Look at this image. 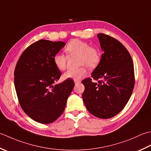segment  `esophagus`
<instances>
[{"mask_svg":"<svg viewBox=\"0 0 151 151\" xmlns=\"http://www.w3.org/2000/svg\"><path fill=\"white\" fill-rule=\"evenodd\" d=\"M81 81H75V85H77V84L81 83Z\"/></svg>","mask_w":151,"mask_h":151,"instance_id":"esophagus-1","label":"esophagus"}]
</instances>
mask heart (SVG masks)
<instances>
[{
    "label": "heart",
    "instance_id": "obj_1",
    "mask_svg": "<svg viewBox=\"0 0 151 151\" xmlns=\"http://www.w3.org/2000/svg\"><path fill=\"white\" fill-rule=\"evenodd\" d=\"M65 52L69 55H78V64L82 65L77 69L68 70L63 74V78L78 81L86 75V67L93 69L97 66L101 60V54L99 50L91 47L89 44L78 39H74L67 44ZM54 63L59 70L65 69L67 60L65 55L61 53L55 54L53 58Z\"/></svg>",
    "mask_w": 151,
    "mask_h": 151
}]
</instances>
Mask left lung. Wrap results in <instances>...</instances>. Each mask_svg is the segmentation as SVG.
Listing matches in <instances>:
<instances>
[{
	"mask_svg": "<svg viewBox=\"0 0 151 151\" xmlns=\"http://www.w3.org/2000/svg\"><path fill=\"white\" fill-rule=\"evenodd\" d=\"M102 51L99 63L90 78L82 81V99L87 110L99 119H110L124 108L134 88V68L130 54L115 38L99 33Z\"/></svg>",
	"mask_w": 151,
	"mask_h": 151,
	"instance_id": "left-lung-1",
	"label": "left lung"
}]
</instances>
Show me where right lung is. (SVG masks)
<instances>
[{
    "mask_svg": "<svg viewBox=\"0 0 151 151\" xmlns=\"http://www.w3.org/2000/svg\"><path fill=\"white\" fill-rule=\"evenodd\" d=\"M65 46L61 41L40 40L29 46L17 63L14 84L19 104L37 122L50 124L57 120L75 86L72 79L54 84L61 73L53 58Z\"/></svg>",
    "mask_w": 151,
    "mask_h": 151,
    "instance_id": "1",
    "label": "right lung"
}]
</instances>
